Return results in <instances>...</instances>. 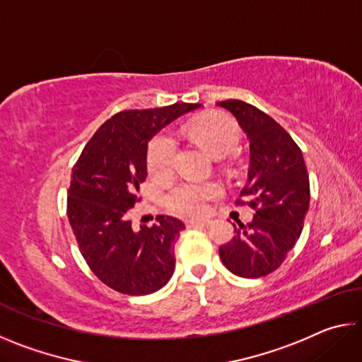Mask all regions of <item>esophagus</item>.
<instances>
[{"label":"esophagus","instance_id":"obj_1","mask_svg":"<svg viewBox=\"0 0 362 362\" xmlns=\"http://www.w3.org/2000/svg\"><path fill=\"white\" fill-rule=\"evenodd\" d=\"M212 223L211 218H201V220H188L187 226L188 228H204V226H209Z\"/></svg>","mask_w":362,"mask_h":362}]
</instances>
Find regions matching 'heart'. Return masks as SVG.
Listing matches in <instances>:
<instances>
[{
	"label": "heart",
	"instance_id": "heart-1",
	"mask_svg": "<svg viewBox=\"0 0 362 362\" xmlns=\"http://www.w3.org/2000/svg\"><path fill=\"white\" fill-rule=\"evenodd\" d=\"M185 134L214 158H223L236 150L241 131L235 121L222 113H206L185 126ZM177 146L166 134L151 139L146 151V166L153 177H166L175 163ZM222 194L217 182H185L170 189L168 206L182 216L196 217L207 211L209 201Z\"/></svg>",
	"mask_w": 362,
	"mask_h": 362
}]
</instances>
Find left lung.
Listing matches in <instances>:
<instances>
[{
	"label": "left lung",
	"instance_id": "left-lung-1",
	"mask_svg": "<svg viewBox=\"0 0 362 362\" xmlns=\"http://www.w3.org/2000/svg\"><path fill=\"white\" fill-rule=\"evenodd\" d=\"M235 116L250 146L247 183L236 204L255 211L252 222L238 220L235 236L220 246L223 265L241 278L273 273L296 246L310 207V179L302 150L272 116L243 100L217 102Z\"/></svg>",
	"mask_w": 362,
	"mask_h": 362
}]
</instances>
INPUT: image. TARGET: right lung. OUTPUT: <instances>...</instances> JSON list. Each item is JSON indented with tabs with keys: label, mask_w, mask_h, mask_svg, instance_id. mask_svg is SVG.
<instances>
[{
	"label": "right lung",
	"mask_w": 362,
	"mask_h": 362,
	"mask_svg": "<svg viewBox=\"0 0 362 362\" xmlns=\"http://www.w3.org/2000/svg\"><path fill=\"white\" fill-rule=\"evenodd\" d=\"M174 103L126 110L97 129L71 170L66 216L79 252L103 284L127 296H146L173 278L174 246L183 222L158 216L153 226L132 228L129 209L146 179L148 140L169 122L199 108Z\"/></svg>",
	"instance_id": "1"
}]
</instances>
